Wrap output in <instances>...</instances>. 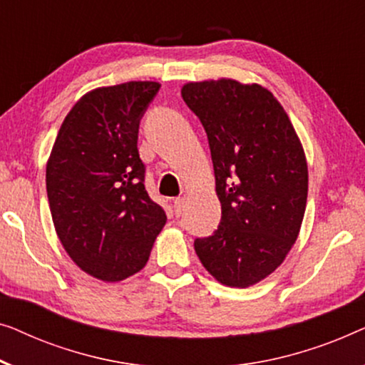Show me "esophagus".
Segmentation results:
<instances>
[{"label": "esophagus", "instance_id": "obj_1", "mask_svg": "<svg viewBox=\"0 0 365 365\" xmlns=\"http://www.w3.org/2000/svg\"><path fill=\"white\" fill-rule=\"evenodd\" d=\"M185 208V198H175L173 200V210H175L177 217H180Z\"/></svg>", "mask_w": 365, "mask_h": 365}]
</instances>
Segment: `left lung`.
Here are the masks:
<instances>
[{
    "instance_id": "1",
    "label": "left lung",
    "mask_w": 365,
    "mask_h": 365,
    "mask_svg": "<svg viewBox=\"0 0 365 365\" xmlns=\"http://www.w3.org/2000/svg\"><path fill=\"white\" fill-rule=\"evenodd\" d=\"M182 97L207 132L222 222L195 251L222 284L248 287L283 263L304 218L307 163L283 106L259 84L188 82Z\"/></svg>"
}]
</instances>
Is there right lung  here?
<instances>
[{
	"label": "right lung",
	"mask_w": 365,
	"mask_h": 365,
	"mask_svg": "<svg viewBox=\"0 0 365 365\" xmlns=\"http://www.w3.org/2000/svg\"><path fill=\"white\" fill-rule=\"evenodd\" d=\"M160 84L130 81L87 92L66 115L46 165L56 233L71 259L102 281L140 271L167 222L145 190L138 124Z\"/></svg>",
	"instance_id": "obj_1"
}]
</instances>
